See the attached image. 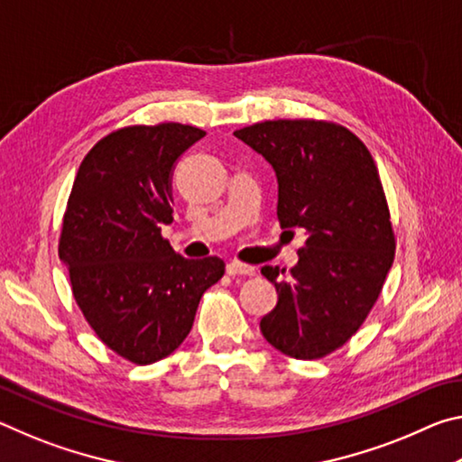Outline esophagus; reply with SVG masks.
Returning <instances> with one entry per match:
<instances>
[{
	"instance_id": "obj_1",
	"label": "esophagus",
	"mask_w": 462,
	"mask_h": 462,
	"mask_svg": "<svg viewBox=\"0 0 462 462\" xmlns=\"http://www.w3.org/2000/svg\"><path fill=\"white\" fill-rule=\"evenodd\" d=\"M226 273L228 275H254V267H250V264H242L238 261H230L226 264Z\"/></svg>"
}]
</instances>
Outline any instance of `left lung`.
Segmentation results:
<instances>
[{"label": "left lung", "instance_id": "left-lung-1", "mask_svg": "<svg viewBox=\"0 0 462 462\" xmlns=\"http://www.w3.org/2000/svg\"><path fill=\"white\" fill-rule=\"evenodd\" d=\"M234 136L275 171L281 228L308 236L291 271L261 269L279 293L261 332L287 356L322 358L361 328L393 264L377 165L353 132L330 122L273 120Z\"/></svg>", "mask_w": 462, "mask_h": 462}]
</instances>
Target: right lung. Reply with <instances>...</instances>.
<instances>
[{"label": "right lung", "mask_w": 462, "mask_h": 462, "mask_svg": "<svg viewBox=\"0 0 462 462\" xmlns=\"http://www.w3.org/2000/svg\"><path fill=\"white\" fill-rule=\"evenodd\" d=\"M206 132L128 126L91 148L77 171L59 242L73 295L99 340L136 365L169 356L189 334L224 261L183 259L161 236L173 222V171Z\"/></svg>", "instance_id": "add662e5"}]
</instances>
